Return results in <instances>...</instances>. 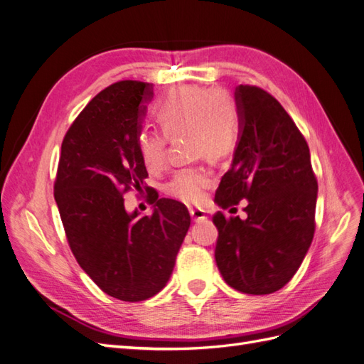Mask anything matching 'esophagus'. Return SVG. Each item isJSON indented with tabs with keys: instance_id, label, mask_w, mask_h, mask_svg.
Here are the masks:
<instances>
[{
	"instance_id": "34e87169",
	"label": "esophagus",
	"mask_w": 364,
	"mask_h": 364,
	"mask_svg": "<svg viewBox=\"0 0 364 364\" xmlns=\"http://www.w3.org/2000/svg\"><path fill=\"white\" fill-rule=\"evenodd\" d=\"M190 215L194 222H202V220L206 218V213L203 209H190Z\"/></svg>"
}]
</instances>
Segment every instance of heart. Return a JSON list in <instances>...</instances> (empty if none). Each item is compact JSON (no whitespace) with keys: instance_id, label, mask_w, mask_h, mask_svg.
I'll use <instances>...</instances> for the list:
<instances>
[{"instance_id":"heart-1","label":"heart","mask_w":364,"mask_h":364,"mask_svg":"<svg viewBox=\"0 0 364 364\" xmlns=\"http://www.w3.org/2000/svg\"><path fill=\"white\" fill-rule=\"evenodd\" d=\"M155 119L163 132L141 130L136 150L149 171H159L167 162V141L183 136V147L191 158L222 161L235 151L241 119L230 97L213 87L182 86L165 95L155 106ZM209 176L193 165L176 171L165 185V193L183 203L196 205L205 199Z\"/></svg>"}]
</instances>
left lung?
<instances>
[{"instance_id": "obj_1", "label": "left lung", "mask_w": 364, "mask_h": 364, "mask_svg": "<svg viewBox=\"0 0 364 364\" xmlns=\"http://www.w3.org/2000/svg\"><path fill=\"white\" fill-rule=\"evenodd\" d=\"M235 100L241 135L215 202L228 209L247 200V218L213 215L215 262L232 289L270 294L294 277L311 245L317 179L306 141L277 98L240 85Z\"/></svg>"}]
</instances>
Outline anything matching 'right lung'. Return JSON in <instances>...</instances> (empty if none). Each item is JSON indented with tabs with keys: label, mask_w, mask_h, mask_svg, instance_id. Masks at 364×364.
Listing matches in <instances>:
<instances>
[{
	"label": "right lung",
	"mask_w": 364,
	"mask_h": 364,
	"mask_svg": "<svg viewBox=\"0 0 364 364\" xmlns=\"http://www.w3.org/2000/svg\"><path fill=\"white\" fill-rule=\"evenodd\" d=\"M151 97V85L138 80L98 92L65 134L54 181L73 255L106 294L124 302L165 287L191 223L183 203L158 199L144 183L136 136ZM130 189L149 193L151 216L125 213L122 196Z\"/></svg>",
	"instance_id": "add662e5"
}]
</instances>
